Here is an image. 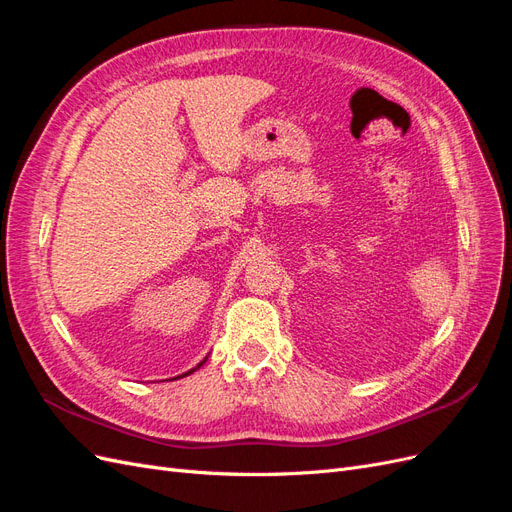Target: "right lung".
Instances as JSON below:
<instances>
[{
  "label": "right lung",
  "instance_id": "right-lung-1",
  "mask_svg": "<svg viewBox=\"0 0 512 512\" xmlns=\"http://www.w3.org/2000/svg\"><path fill=\"white\" fill-rule=\"evenodd\" d=\"M205 361H207V359H205ZM205 361H203V363H205ZM203 363H198V365H196L194 369H190V371H188V374H183V376H190V374H192V371H196V369H198L200 365H203ZM183 376H177V378H183Z\"/></svg>",
  "mask_w": 512,
  "mask_h": 512
}]
</instances>
